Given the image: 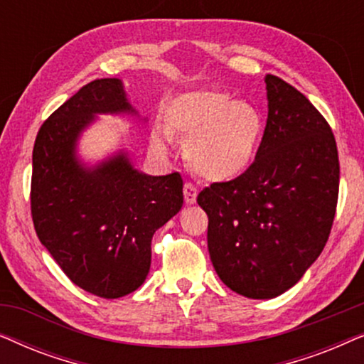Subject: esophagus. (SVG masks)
I'll use <instances>...</instances> for the list:
<instances>
[{
	"label": "esophagus",
	"instance_id": "1",
	"mask_svg": "<svg viewBox=\"0 0 364 364\" xmlns=\"http://www.w3.org/2000/svg\"><path fill=\"white\" fill-rule=\"evenodd\" d=\"M197 193H198V188L196 183H192V182L183 183V197H186L187 203H196Z\"/></svg>",
	"mask_w": 364,
	"mask_h": 364
}]
</instances>
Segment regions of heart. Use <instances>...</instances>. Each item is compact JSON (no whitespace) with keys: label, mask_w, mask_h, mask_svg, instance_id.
<instances>
[{"label":"heart","mask_w":364,"mask_h":364,"mask_svg":"<svg viewBox=\"0 0 364 364\" xmlns=\"http://www.w3.org/2000/svg\"><path fill=\"white\" fill-rule=\"evenodd\" d=\"M166 124L171 136L187 141L191 167L208 181H232L255 161L263 137V119L255 107L218 89L183 92L168 102ZM166 129L152 131V147L167 152Z\"/></svg>","instance_id":"heart-1"}]
</instances>
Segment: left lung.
I'll return each instance as SVG.
<instances>
[{
	"label": "left lung",
	"mask_w": 364,
	"mask_h": 364,
	"mask_svg": "<svg viewBox=\"0 0 364 364\" xmlns=\"http://www.w3.org/2000/svg\"><path fill=\"white\" fill-rule=\"evenodd\" d=\"M268 119L255 161L210 183L197 202L208 215L213 268L238 295L275 298L320 257L335 220L340 161L333 131L303 94L267 74Z\"/></svg>",
	"instance_id": "8db88e82"
}]
</instances>
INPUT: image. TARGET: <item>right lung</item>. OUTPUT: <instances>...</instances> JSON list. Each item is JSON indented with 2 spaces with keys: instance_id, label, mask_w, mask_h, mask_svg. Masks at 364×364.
<instances>
[{
  "instance_id": "1",
  "label": "right lung",
  "mask_w": 364,
  "mask_h": 364,
  "mask_svg": "<svg viewBox=\"0 0 364 364\" xmlns=\"http://www.w3.org/2000/svg\"><path fill=\"white\" fill-rule=\"evenodd\" d=\"M127 111L119 79H94L43 122L33 149L29 197L38 238L74 285L101 298L142 285L152 235L183 203L178 172L139 173L126 156L92 171L77 164L76 139L94 114Z\"/></svg>"
}]
</instances>
